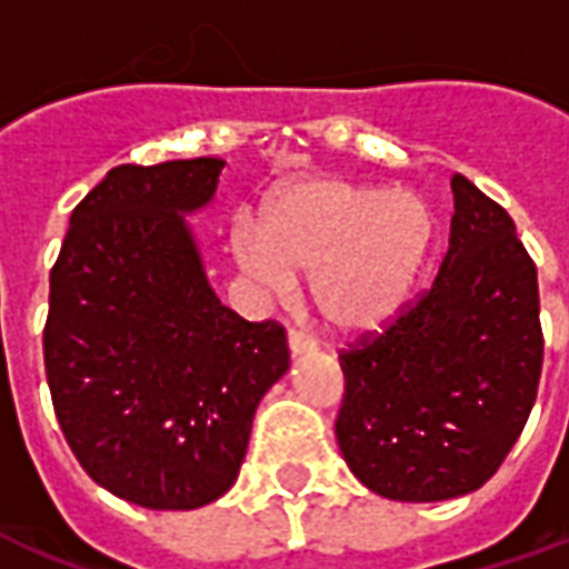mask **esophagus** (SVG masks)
<instances>
[{
	"label": "esophagus",
	"mask_w": 569,
	"mask_h": 569,
	"mask_svg": "<svg viewBox=\"0 0 569 569\" xmlns=\"http://www.w3.org/2000/svg\"><path fill=\"white\" fill-rule=\"evenodd\" d=\"M313 349H316V342L310 333H303L301 328H292V331H289V352L303 355V352H313Z\"/></svg>",
	"instance_id": "1"
}]
</instances>
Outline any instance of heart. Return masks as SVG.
<instances>
[{
    "label": "heart",
    "instance_id": "obj_1",
    "mask_svg": "<svg viewBox=\"0 0 569 569\" xmlns=\"http://www.w3.org/2000/svg\"><path fill=\"white\" fill-rule=\"evenodd\" d=\"M429 211L411 193L342 179L307 181L274 206L259 244L238 256L268 289L307 277L310 301L337 328H370L397 310L429 244Z\"/></svg>",
    "mask_w": 569,
    "mask_h": 569
}]
</instances>
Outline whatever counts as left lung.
Wrapping results in <instances>:
<instances>
[{"label":"left lung","mask_w":569,"mask_h":569,"mask_svg":"<svg viewBox=\"0 0 569 569\" xmlns=\"http://www.w3.org/2000/svg\"><path fill=\"white\" fill-rule=\"evenodd\" d=\"M439 274L381 331L340 349L337 445L393 501L487 483L526 427L543 370L537 266L505 208L453 176Z\"/></svg>","instance_id":"left-lung-1"}]
</instances>
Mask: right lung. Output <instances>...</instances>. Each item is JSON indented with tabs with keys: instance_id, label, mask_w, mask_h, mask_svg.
Instances as JSON below:
<instances>
[{
	"instance_id": "right-lung-1",
	"label": "right lung",
	"mask_w": 569,
	"mask_h": 569,
	"mask_svg": "<svg viewBox=\"0 0 569 569\" xmlns=\"http://www.w3.org/2000/svg\"><path fill=\"white\" fill-rule=\"evenodd\" d=\"M223 167L110 169L73 208L50 271L43 367L64 441L98 487L149 510L223 496L256 406L289 370L283 325L220 303L181 220Z\"/></svg>"
}]
</instances>
